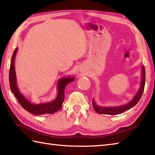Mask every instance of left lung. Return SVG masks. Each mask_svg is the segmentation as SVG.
Wrapping results in <instances>:
<instances>
[{"label":"left lung","mask_w":155,"mask_h":155,"mask_svg":"<svg viewBox=\"0 0 155 155\" xmlns=\"http://www.w3.org/2000/svg\"><path fill=\"white\" fill-rule=\"evenodd\" d=\"M145 70L144 66L141 67V84H140V87L138 92L136 93V94L134 96V98L131 100L130 102L125 105H122L120 106H114V107H102L98 106L96 103L94 98L92 99V106L94 110L97 113L100 114H107V115H117L120 114L124 111H127L129 109H131L132 107L135 106L139 100L141 99V96L144 91V87H145Z\"/></svg>","instance_id":"8db88e82"}]
</instances>
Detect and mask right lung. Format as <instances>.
<instances>
[{"mask_svg": "<svg viewBox=\"0 0 155 155\" xmlns=\"http://www.w3.org/2000/svg\"><path fill=\"white\" fill-rule=\"evenodd\" d=\"M18 49L16 48L12 56L9 72V82L11 91L13 92L14 96L16 97L20 105L28 112L34 115H44L47 114H51L61 110L64 101V88L68 84L74 81V77H65L59 79L57 85V94L55 100H51L50 102H41L39 104L32 103L21 94L17 86L15 71V59Z\"/></svg>", "mask_w": 155, "mask_h": 155, "instance_id": "1", "label": "right lung"}]
</instances>
